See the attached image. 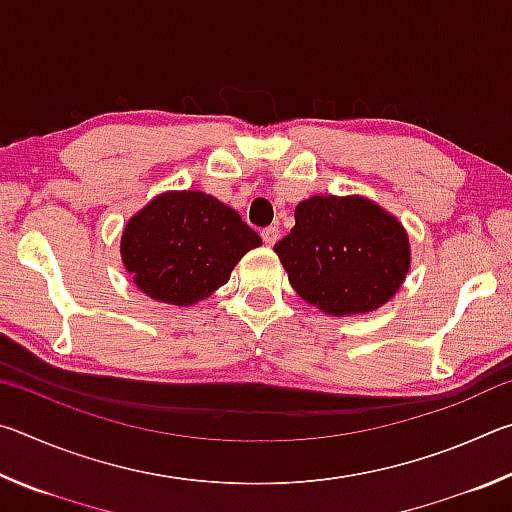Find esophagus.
I'll return each mask as SVG.
<instances>
[{
    "label": "esophagus",
    "mask_w": 512,
    "mask_h": 512,
    "mask_svg": "<svg viewBox=\"0 0 512 512\" xmlns=\"http://www.w3.org/2000/svg\"><path fill=\"white\" fill-rule=\"evenodd\" d=\"M262 239H264L266 246H273L275 241L280 239V230L273 228V225H271V228H264V230H262Z\"/></svg>",
    "instance_id": "1"
}]
</instances>
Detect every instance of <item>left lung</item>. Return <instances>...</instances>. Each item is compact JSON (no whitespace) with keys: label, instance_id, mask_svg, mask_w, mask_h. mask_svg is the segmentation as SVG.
Instances as JSON below:
<instances>
[{"label":"left lung","instance_id":"1","mask_svg":"<svg viewBox=\"0 0 512 512\" xmlns=\"http://www.w3.org/2000/svg\"><path fill=\"white\" fill-rule=\"evenodd\" d=\"M291 287L329 316L366 314L391 300L411 266L409 235L363 196H311L275 244Z\"/></svg>","mask_w":512,"mask_h":512}]
</instances>
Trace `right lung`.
Returning a JSON list of instances; mask_svg holds the SVG:
<instances>
[{
  "instance_id": "add662e5",
  "label": "right lung",
  "mask_w": 512,
  "mask_h": 512,
  "mask_svg": "<svg viewBox=\"0 0 512 512\" xmlns=\"http://www.w3.org/2000/svg\"><path fill=\"white\" fill-rule=\"evenodd\" d=\"M257 246L262 237L232 207L185 189L155 196L126 223L121 262L146 296L189 307L223 287Z\"/></svg>"
}]
</instances>
